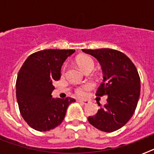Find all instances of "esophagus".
I'll list each match as a JSON object with an SVG mask.
<instances>
[{
    "label": "esophagus",
    "instance_id": "34e87169",
    "mask_svg": "<svg viewBox=\"0 0 154 154\" xmlns=\"http://www.w3.org/2000/svg\"><path fill=\"white\" fill-rule=\"evenodd\" d=\"M79 102L81 103H82V104H84V105H87L89 103V102L88 101V100H81V99H80V100H79Z\"/></svg>",
    "mask_w": 154,
    "mask_h": 154
}]
</instances>
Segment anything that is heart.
Segmentation results:
<instances>
[{
    "label": "heart",
    "instance_id": "b5f03b06",
    "mask_svg": "<svg viewBox=\"0 0 154 154\" xmlns=\"http://www.w3.org/2000/svg\"><path fill=\"white\" fill-rule=\"evenodd\" d=\"M76 63L84 72L92 71L95 67V62L93 59L89 56H82L76 59ZM92 88V85L87 84L83 86L78 87L75 89L76 94L79 96H84L85 95V91L89 90Z\"/></svg>",
    "mask_w": 154,
    "mask_h": 154
}]
</instances>
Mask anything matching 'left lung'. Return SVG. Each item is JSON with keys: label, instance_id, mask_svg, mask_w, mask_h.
Listing matches in <instances>:
<instances>
[{"label": "left lung", "instance_id": "left-lung-1", "mask_svg": "<svg viewBox=\"0 0 154 154\" xmlns=\"http://www.w3.org/2000/svg\"><path fill=\"white\" fill-rule=\"evenodd\" d=\"M82 51L99 61L103 80L96 95L107 96L106 104L96 115L89 116L88 120L101 131H116L130 120L137 108L140 94V79L137 68L125 54L117 50L101 48Z\"/></svg>", "mask_w": 154, "mask_h": 154}]
</instances>
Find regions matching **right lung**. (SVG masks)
Segmentation results:
<instances>
[{
	"label": "right lung",
	"instance_id": "add662e5",
	"mask_svg": "<svg viewBox=\"0 0 154 154\" xmlns=\"http://www.w3.org/2000/svg\"><path fill=\"white\" fill-rule=\"evenodd\" d=\"M75 50L48 49L28 57L17 74L16 97L19 109L26 123L41 132L60 125L72 98H52L53 83L61 78V69Z\"/></svg>",
	"mask_w": 154,
	"mask_h": 154
}]
</instances>
